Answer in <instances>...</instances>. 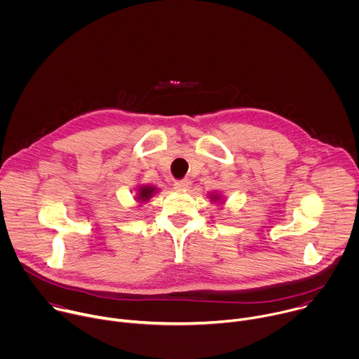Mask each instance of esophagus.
<instances>
[{
    "label": "esophagus",
    "mask_w": 359,
    "mask_h": 359,
    "mask_svg": "<svg viewBox=\"0 0 359 359\" xmlns=\"http://www.w3.org/2000/svg\"><path fill=\"white\" fill-rule=\"evenodd\" d=\"M190 180H187V179H182V180H176L175 182V189H177V190H187L189 187H190Z\"/></svg>",
    "instance_id": "obj_1"
}]
</instances>
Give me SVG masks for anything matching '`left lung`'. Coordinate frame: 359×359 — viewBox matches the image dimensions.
<instances>
[{
  "mask_svg": "<svg viewBox=\"0 0 359 359\" xmlns=\"http://www.w3.org/2000/svg\"><path fill=\"white\" fill-rule=\"evenodd\" d=\"M212 198H213V200H217V198H219V197H217V196H213V197H212Z\"/></svg>",
  "mask_w": 359,
  "mask_h": 359,
  "instance_id": "obj_1",
  "label": "left lung"
}]
</instances>
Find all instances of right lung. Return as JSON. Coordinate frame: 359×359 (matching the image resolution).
<instances>
[{"mask_svg": "<svg viewBox=\"0 0 359 359\" xmlns=\"http://www.w3.org/2000/svg\"><path fill=\"white\" fill-rule=\"evenodd\" d=\"M155 190H156L155 187L143 186V187H140V189L137 190L139 193H137V197H136V198H137L139 201H146V200H149V198L151 197V194H153V193H155Z\"/></svg>", "mask_w": 359, "mask_h": 359, "instance_id": "add662e5", "label": "right lung"}]
</instances>
